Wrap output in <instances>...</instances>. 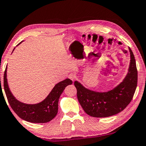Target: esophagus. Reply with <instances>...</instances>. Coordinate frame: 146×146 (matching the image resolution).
Instances as JSON below:
<instances>
[{"label":"esophagus","instance_id":"1","mask_svg":"<svg viewBox=\"0 0 146 146\" xmlns=\"http://www.w3.org/2000/svg\"><path fill=\"white\" fill-rule=\"evenodd\" d=\"M68 78L70 79V80H71L72 81H74V80L75 78H76V76H75L74 74H69V76H68Z\"/></svg>","mask_w":146,"mask_h":146}]
</instances>
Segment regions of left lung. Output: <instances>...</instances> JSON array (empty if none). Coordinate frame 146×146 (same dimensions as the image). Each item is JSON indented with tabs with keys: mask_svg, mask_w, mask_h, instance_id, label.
Returning <instances> with one entry per match:
<instances>
[{
	"mask_svg": "<svg viewBox=\"0 0 146 146\" xmlns=\"http://www.w3.org/2000/svg\"><path fill=\"white\" fill-rule=\"evenodd\" d=\"M129 51L130 62L127 74L111 90H92L75 81L78 99L86 113L94 117H110L122 111L131 102L137 86V70L135 56L129 47Z\"/></svg>",
	"mask_w": 146,
	"mask_h": 146,
	"instance_id": "left-lung-1",
	"label": "left lung"
}]
</instances>
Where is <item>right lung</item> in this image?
<instances>
[{"label":"right lung","instance_id":"1","mask_svg":"<svg viewBox=\"0 0 146 146\" xmlns=\"http://www.w3.org/2000/svg\"><path fill=\"white\" fill-rule=\"evenodd\" d=\"M15 48L13 51H14ZM7 67L4 75V91L10 106L17 115L24 121L33 123H45L54 118L58 113V101L61 94L66 86L72 84V80L66 79L58 83L45 99L40 103L26 104L17 100L10 91L7 80Z\"/></svg>","mask_w":146,"mask_h":146}]
</instances>
